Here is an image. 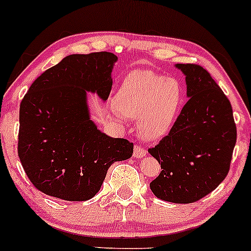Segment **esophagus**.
I'll list each match as a JSON object with an SVG mask.
<instances>
[{"label":"esophagus","mask_w":251,"mask_h":251,"mask_svg":"<svg viewBox=\"0 0 251 251\" xmlns=\"http://www.w3.org/2000/svg\"><path fill=\"white\" fill-rule=\"evenodd\" d=\"M147 154V151H146L145 147H142V146H135L134 148V156L135 157H143Z\"/></svg>","instance_id":"obj_1"}]
</instances>
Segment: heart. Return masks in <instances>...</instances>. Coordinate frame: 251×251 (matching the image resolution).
<instances>
[{"instance_id": "heart-1", "label": "heart", "mask_w": 251, "mask_h": 251, "mask_svg": "<svg viewBox=\"0 0 251 251\" xmlns=\"http://www.w3.org/2000/svg\"><path fill=\"white\" fill-rule=\"evenodd\" d=\"M182 103V86L176 78L151 71H136L125 78L117 94V108L137 118L140 134L148 140L170 130Z\"/></svg>"}]
</instances>
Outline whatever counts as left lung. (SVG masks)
Returning <instances> with one entry per match:
<instances>
[{"label": "left lung", "instance_id": "1", "mask_svg": "<svg viewBox=\"0 0 251 251\" xmlns=\"http://www.w3.org/2000/svg\"><path fill=\"white\" fill-rule=\"evenodd\" d=\"M186 75L188 100L170 133L148 149L161 162L151 182L157 198L176 204L198 201L212 192L230 170L237 128L223 90L198 64H178Z\"/></svg>", "mask_w": 251, "mask_h": 251}]
</instances>
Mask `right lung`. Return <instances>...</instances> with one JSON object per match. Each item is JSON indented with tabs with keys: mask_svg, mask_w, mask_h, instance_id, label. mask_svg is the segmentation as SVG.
I'll return each mask as SVG.
<instances>
[{
	"mask_svg": "<svg viewBox=\"0 0 251 251\" xmlns=\"http://www.w3.org/2000/svg\"><path fill=\"white\" fill-rule=\"evenodd\" d=\"M116 60L110 52L67 55L41 73L21 100L18 154L42 193L89 201L112 163L133 155L134 143L100 133L86 106V91L109 97Z\"/></svg>",
	"mask_w": 251,
	"mask_h": 251,
	"instance_id": "obj_1",
	"label": "right lung"
}]
</instances>
